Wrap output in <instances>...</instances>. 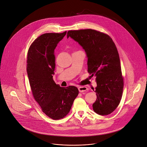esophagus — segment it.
Listing matches in <instances>:
<instances>
[{"mask_svg": "<svg viewBox=\"0 0 147 147\" xmlns=\"http://www.w3.org/2000/svg\"><path fill=\"white\" fill-rule=\"evenodd\" d=\"M88 88L86 86H80L78 88V90L80 92H83L84 91L87 90Z\"/></svg>", "mask_w": 147, "mask_h": 147, "instance_id": "obj_1", "label": "esophagus"}]
</instances>
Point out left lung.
<instances>
[{"label": "left lung", "instance_id": "8db88e82", "mask_svg": "<svg viewBox=\"0 0 147 147\" xmlns=\"http://www.w3.org/2000/svg\"><path fill=\"white\" fill-rule=\"evenodd\" d=\"M73 38L85 50L88 71L96 77L97 98L93 110L100 115H108L117 107L122 96L123 78L119 53L112 38L92 29L70 30L67 38Z\"/></svg>", "mask_w": 147, "mask_h": 147}]
</instances>
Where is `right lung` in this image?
I'll return each mask as SVG.
<instances>
[{
	"label": "right lung",
	"mask_w": 147,
	"mask_h": 147,
	"mask_svg": "<svg viewBox=\"0 0 147 147\" xmlns=\"http://www.w3.org/2000/svg\"><path fill=\"white\" fill-rule=\"evenodd\" d=\"M66 33L41 35L32 42L28 53L27 73L34 98L42 111L53 119L64 117L79 94L77 87H61L53 79L55 49Z\"/></svg>",
	"instance_id": "1"
}]
</instances>
